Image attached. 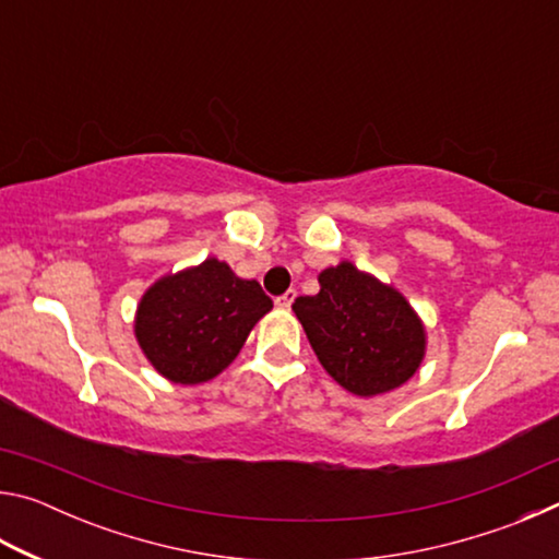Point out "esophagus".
<instances>
[{"instance_id": "obj_1", "label": "esophagus", "mask_w": 559, "mask_h": 559, "mask_svg": "<svg viewBox=\"0 0 559 559\" xmlns=\"http://www.w3.org/2000/svg\"><path fill=\"white\" fill-rule=\"evenodd\" d=\"M296 296H298L296 290H286L281 298H276V306H278L281 310H290V306H293V300H296Z\"/></svg>"}]
</instances>
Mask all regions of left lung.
<instances>
[{"instance_id":"left-lung-1","label":"left lung","mask_w":559,"mask_h":559,"mask_svg":"<svg viewBox=\"0 0 559 559\" xmlns=\"http://www.w3.org/2000/svg\"><path fill=\"white\" fill-rule=\"evenodd\" d=\"M320 290L293 313L325 372L357 396L386 394L412 380L427 357V325L412 302L353 261L318 273Z\"/></svg>"}]
</instances>
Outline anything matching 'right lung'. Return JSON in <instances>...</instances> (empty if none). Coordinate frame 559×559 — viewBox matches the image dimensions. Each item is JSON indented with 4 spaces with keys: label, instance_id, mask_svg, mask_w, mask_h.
<instances>
[{
    "label": "right lung",
    "instance_id": "1",
    "mask_svg": "<svg viewBox=\"0 0 559 559\" xmlns=\"http://www.w3.org/2000/svg\"><path fill=\"white\" fill-rule=\"evenodd\" d=\"M271 308L257 281L239 278L229 263L210 257L159 276L138 302L132 333L165 380L204 384L234 362Z\"/></svg>",
    "mask_w": 559,
    "mask_h": 559
}]
</instances>
